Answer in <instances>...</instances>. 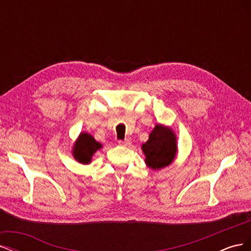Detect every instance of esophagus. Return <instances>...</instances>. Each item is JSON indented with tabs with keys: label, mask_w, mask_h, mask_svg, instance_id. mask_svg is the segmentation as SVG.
Segmentation results:
<instances>
[{
	"label": "esophagus",
	"mask_w": 251,
	"mask_h": 251,
	"mask_svg": "<svg viewBox=\"0 0 251 251\" xmlns=\"http://www.w3.org/2000/svg\"><path fill=\"white\" fill-rule=\"evenodd\" d=\"M118 143L120 144V146L126 147V146H128V144H131V139L126 138V139H125V140H118Z\"/></svg>",
	"instance_id": "obj_1"
}]
</instances>
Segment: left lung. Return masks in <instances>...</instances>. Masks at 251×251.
Listing matches in <instances>:
<instances>
[{
    "label": "left lung",
    "mask_w": 251,
    "mask_h": 251,
    "mask_svg": "<svg viewBox=\"0 0 251 251\" xmlns=\"http://www.w3.org/2000/svg\"><path fill=\"white\" fill-rule=\"evenodd\" d=\"M142 151L148 166L153 170L162 169L170 165L176 155V136L170 128L157 125L149 140L142 144Z\"/></svg>",
    "instance_id": "obj_1"
}]
</instances>
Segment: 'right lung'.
<instances>
[{
  "mask_svg": "<svg viewBox=\"0 0 251 251\" xmlns=\"http://www.w3.org/2000/svg\"><path fill=\"white\" fill-rule=\"evenodd\" d=\"M100 148L101 144L97 142L90 134L81 133L76 143L74 144L73 155L78 162L87 164L91 162L93 154Z\"/></svg>",
  "mask_w": 251,
  "mask_h": 251,
  "instance_id": "obj_1",
  "label": "right lung"
}]
</instances>
